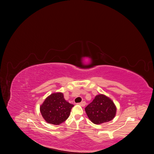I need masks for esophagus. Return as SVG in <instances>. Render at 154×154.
Segmentation results:
<instances>
[{"label":"esophagus","instance_id":"obj_1","mask_svg":"<svg viewBox=\"0 0 154 154\" xmlns=\"http://www.w3.org/2000/svg\"><path fill=\"white\" fill-rule=\"evenodd\" d=\"M79 105H81L82 106H85V105H86V102L85 101H82L81 103H79Z\"/></svg>","mask_w":154,"mask_h":154}]
</instances>
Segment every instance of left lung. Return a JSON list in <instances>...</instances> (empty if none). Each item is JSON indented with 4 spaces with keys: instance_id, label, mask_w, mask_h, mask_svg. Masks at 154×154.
<instances>
[{
    "instance_id": "left-lung-1",
    "label": "left lung",
    "mask_w": 154,
    "mask_h": 154,
    "mask_svg": "<svg viewBox=\"0 0 154 154\" xmlns=\"http://www.w3.org/2000/svg\"><path fill=\"white\" fill-rule=\"evenodd\" d=\"M85 110L88 118L96 125L110 122L116 114V106L114 102L109 97L101 94L97 95Z\"/></svg>"
}]
</instances>
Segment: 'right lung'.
<instances>
[{"mask_svg":"<svg viewBox=\"0 0 154 154\" xmlns=\"http://www.w3.org/2000/svg\"><path fill=\"white\" fill-rule=\"evenodd\" d=\"M73 106L64 99L63 93L56 92L45 100L40 110L46 122L58 125L69 118Z\"/></svg>","mask_w":154,"mask_h":154,"instance_id":"add662e5","label":"right lung"}]
</instances>
